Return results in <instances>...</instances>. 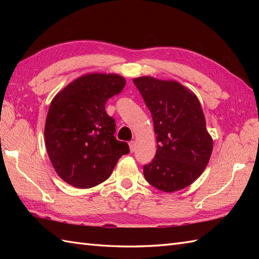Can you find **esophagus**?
<instances>
[{
  "label": "esophagus",
  "mask_w": 259,
  "mask_h": 259,
  "mask_svg": "<svg viewBox=\"0 0 259 259\" xmlns=\"http://www.w3.org/2000/svg\"><path fill=\"white\" fill-rule=\"evenodd\" d=\"M129 147H130V151L134 152L136 150V142L135 141H130L129 142Z\"/></svg>",
  "instance_id": "1"
}]
</instances>
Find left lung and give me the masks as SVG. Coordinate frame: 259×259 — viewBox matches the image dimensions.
I'll list each match as a JSON object with an SVG mask.
<instances>
[{
    "label": "left lung",
    "instance_id": "1",
    "mask_svg": "<svg viewBox=\"0 0 259 259\" xmlns=\"http://www.w3.org/2000/svg\"><path fill=\"white\" fill-rule=\"evenodd\" d=\"M134 83L149 109L157 135V152L144 166L145 178L159 190L184 189L202 174L212 151L199 100L177 81L140 76Z\"/></svg>",
    "mask_w": 259,
    "mask_h": 259
}]
</instances>
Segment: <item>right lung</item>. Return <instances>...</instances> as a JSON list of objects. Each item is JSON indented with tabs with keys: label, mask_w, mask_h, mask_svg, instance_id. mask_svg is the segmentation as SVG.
<instances>
[{
	"label": "right lung",
	"mask_w": 259,
	"mask_h": 259,
	"mask_svg": "<svg viewBox=\"0 0 259 259\" xmlns=\"http://www.w3.org/2000/svg\"><path fill=\"white\" fill-rule=\"evenodd\" d=\"M123 76L90 73L80 76L53 98L45 138L49 158L60 178L76 188L107 180L126 142L115 139V122L106 112L108 99L122 91Z\"/></svg>",
	"instance_id": "right-lung-1"
}]
</instances>
